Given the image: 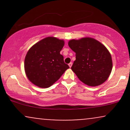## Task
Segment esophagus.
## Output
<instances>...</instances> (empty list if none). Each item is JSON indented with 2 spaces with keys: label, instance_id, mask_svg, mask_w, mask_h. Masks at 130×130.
Instances as JSON below:
<instances>
[{
  "label": "esophagus",
  "instance_id": "obj_1",
  "mask_svg": "<svg viewBox=\"0 0 130 130\" xmlns=\"http://www.w3.org/2000/svg\"><path fill=\"white\" fill-rule=\"evenodd\" d=\"M72 63H71V62H70V63H69V64H68V66H69V67H70V68H71V66H72Z\"/></svg>",
  "mask_w": 130,
  "mask_h": 130
}]
</instances>
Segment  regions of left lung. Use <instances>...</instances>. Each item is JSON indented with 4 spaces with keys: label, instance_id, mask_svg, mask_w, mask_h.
Masks as SVG:
<instances>
[{
    "label": "left lung",
    "instance_id": "left-lung-1",
    "mask_svg": "<svg viewBox=\"0 0 130 130\" xmlns=\"http://www.w3.org/2000/svg\"><path fill=\"white\" fill-rule=\"evenodd\" d=\"M68 46L76 53L71 68L80 81L95 87L108 79L112 69V60L102 43L93 38L84 37L70 40Z\"/></svg>",
    "mask_w": 130,
    "mask_h": 130
}]
</instances>
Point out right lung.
I'll return each instance as SVG.
<instances>
[{"instance_id": "add662e5", "label": "right lung", "mask_w": 130, "mask_h": 130, "mask_svg": "<svg viewBox=\"0 0 130 130\" xmlns=\"http://www.w3.org/2000/svg\"><path fill=\"white\" fill-rule=\"evenodd\" d=\"M64 44L63 40L48 37L29 49L25 57L24 70L32 84L41 88L50 87L69 68L60 54Z\"/></svg>"}]
</instances>
